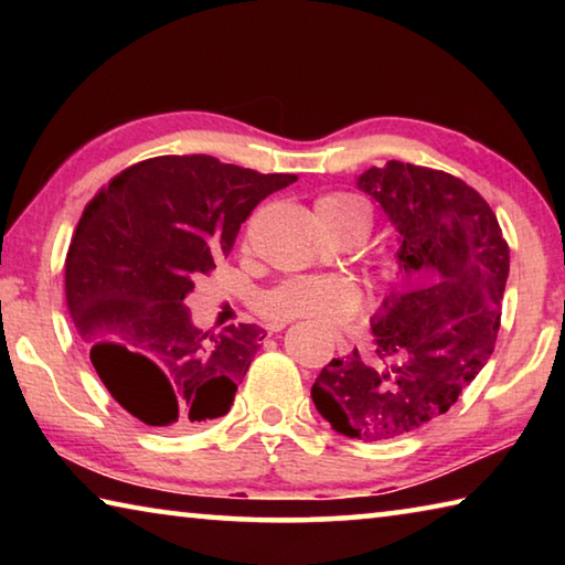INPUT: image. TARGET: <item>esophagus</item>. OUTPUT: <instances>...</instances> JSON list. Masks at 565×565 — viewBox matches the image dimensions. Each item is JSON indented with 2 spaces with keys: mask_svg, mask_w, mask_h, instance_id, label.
Wrapping results in <instances>:
<instances>
[{
  "mask_svg": "<svg viewBox=\"0 0 565 565\" xmlns=\"http://www.w3.org/2000/svg\"><path fill=\"white\" fill-rule=\"evenodd\" d=\"M281 329H286V323H269V331L274 333V331H281ZM337 349H339V353L341 356H347V353L351 351V343L343 339V337H337Z\"/></svg>",
  "mask_w": 565,
  "mask_h": 565,
  "instance_id": "1",
  "label": "esophagus"
}]
</instances>
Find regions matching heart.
Segmentation results:
<instances>
[{"instance_id":"1","label":"heart","mask_w":565,"mask_h":565,"mask_svg":"<svg viewBox=\"0 0 565 565\" xmlns=\"http://www.w3.org/2000/svg\"><path fill=\"white\" fill-rule=\"evenodd\" d=\"M317 212L327 228H339L349 224L371 226V212L361 199L351 194H327L317 202ZM391 276L398 269L391 266ZM264 317L274 321L306 319L317 327L333 329L351 321L361 311V294L356 286L341 276H294L262 299Z\"/></svg>"}]
</instances>
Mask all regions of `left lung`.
Instances as JSON below:
<instances>
[{"label": "left lung", "mask_w": 565, "mask_h": 565, "mask_svg": "<svg viewBox=\"0 0 565 565\" xmlns=\"http://www.w3.org/2000/svg\"><path fill=\"white\" fill-rule=\"evenodd\" d=\"M398 232V269L418 289L386 296L374 359L353 349L321 369L311 398L333 431L388 441L446 414L491 359L509 244L473 186L446 171L386 161L359 177Z\"/></svg>", "instance_id": "8db88e82"}]
</instances>
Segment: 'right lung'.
<instances>
[{
    "mask_svg": "<svg viewBox=\"0 0 565 565\" xmlns=\"http://www.w3.org/2000/svg\"><path fill=\"white\" fill-rule=\"evenodd\" d=\"M294 181L206 154L154 157L84 206L64 264L66 306L102 384L141 424L179 434L232 408L266 333L256 323L199 331L184 299L256 204Z\"/></svg>",
    "mask_w": 565,
    "mask_h": 565,
    "instance_id": "1",
    "label": "right lung"
}]
</instances>
